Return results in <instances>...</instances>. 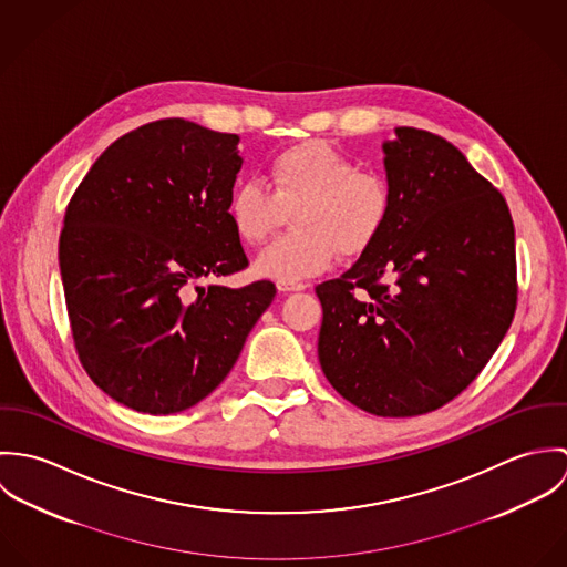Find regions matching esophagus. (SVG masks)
Masks as SVG:
<instances>
[{
    "instance_id": "34e87169",
    "label": "esophagus",
    "mask_w": 567,
    "mask_h": 567,
    "mask_svg": "<svg viewBox=\"0 0 567 567\" xmlns=\"http://www.w3.org/2000/svg\"><path fill=\"white\" fill-rule=\"evenodd\" d=\"M277 290L279 292H301L306 290L303 281H277Z\"/></svg>"
}]
</instances>
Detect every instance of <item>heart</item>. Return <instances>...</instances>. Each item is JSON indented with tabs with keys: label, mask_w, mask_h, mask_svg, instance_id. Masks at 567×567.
<instances>
[{
	"label": "heart",
	"mask_w": 567,
	"mask_h": 567,
	"mask_svg": "<svg viewBox=\"0 0 567 567\" xmlns=\"http://www.w3.org/2000/svg\"><path fill=\"white\" fill-rule=\"evenodd\" d=\"M268 187L243 178L227 200V216L246 244L264 243L279 223L281 207H292L295 234L268 244L252 268L277 281H299L329 268L336 250L342 257L367 252L382 236L391 212L389 181L336 146L312 140L284 148L268 163Z\"/></svg>",
	"instance_id": "1"
}]
</instances>
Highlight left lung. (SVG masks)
<instances>
[{
    "label": "left lung",
    "mask_w": 567,
    "mask_h": 567,
    "mask_svg": "<svg viewBox=\"0 0 567 567\" xmlns=\"http://www.w3.org/2000/svg\"><path fill=\"white\" fill-rule=\"evenodd\" d=\"M384 142L391 218L323 306L329 384L378 416H416L485 369L517 306L515 229L504 196L447 140L400 126Z\"/></svg>",
    "instance_id": "left-lung-1"
}]
</instances>
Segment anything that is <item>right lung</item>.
I'll return each instance as SVG.
<instances>
[{
    "instance_id": "obj_1",
    "label": "right lung",
    "mask_w": 567,
    "mask_h": 567,
    "mask_svg": "<svg viewBox=\"0 0 567 567\" xmlns=\"http://www.w3.org/2000/svg\"><path fill=\"white\" fill-rule=\"evenodd\" d=\"M238 142L181 117L144 124L97 157L68 205L59 261L79 358L137 412L205 400L277 295L268 279L198 286L248 266L227 216Z\"/></svg>"
}]
</instances>
